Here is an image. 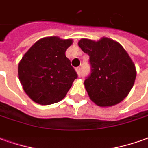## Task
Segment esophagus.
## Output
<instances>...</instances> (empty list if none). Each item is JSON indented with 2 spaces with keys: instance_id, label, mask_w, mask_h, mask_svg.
<instances>
[{
  "instance_id": "1",
  "label": "esophagus",
  "mask_w": 148,
  "mask_h": 148,
  "mask_svg": "<svg viewBox=\"0 0 148 148\" xmlns=\"http://www.w3.org/2000/svg\"><path fill=\"white\" fill-rule=\"evenodd\" d=\"M75 70H76V72H77V74H78V76H80V75H81V68H80V67H78V68H76Z\"/></svg>"
}]
</instances>
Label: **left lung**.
I'll list each match as a JSON object with an SVG mask.
<instances>
[{"mask_svg":"<svg viewBox=\"0 0 148 148\" xmlns=\"http://www.w3.org/2000/svg\"><path fill=\"white\" fill-rule=\"evenodd\" d=\"M78 46L90 57L91 75L84 85L90 99L99 107L121 102L133 87L136 69L121 45L103 37L98 41L81 39Z\"/></svg>","mask_w":148,"mask_h":148,"instance_id":"1","label":"left lung"}]
</instances>
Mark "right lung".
Instances as JSON below:
<instances>
[{"instance_id": "right-lung-1", "label": "right lung", "mask_w": 148, "mask_h": 148, "mask_svg": "<svg viewBox=\"0 0 148 148\" xmlns=\"http://www.w3.org/2000/svg\"><path fill=\"white\" fill-rule=\"evenodd\" d=\"M73 40L57 36L36 42L18 64V78L24 91L36 103L49 105L64 99L78 75L66 57Z\"/></svg>"}]
</instances>
